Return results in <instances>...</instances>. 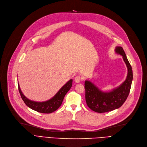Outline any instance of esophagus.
I'll return each instance as SVG.
<instances>
[{
	"mask_svg": "<svg viewBox=\"0 0 147 147\" xmlns=\"http://www.w3.org/2000/svg\"><path fill=\"white\" fill-rule=\"evenodd\" d=\"M81 76L80 75H78L76 76L75 78V81L76 82V83H79L80 82V81H81Z\"/></svg>",
	"mask_w": 147,
	"mask_h": 147,
	"instance_id": "esophagus-1",
	"label": "esophagus"
}]
</instances>
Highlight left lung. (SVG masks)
<instances>
[{"label":"left lung","instance_id":"8db88e82","mask_svg":"<svg viewBox=\"0 0 147 147\" xmlns=\"http://www.w3.org/2000/svg\"><path fill=\"white\" fill-rule=\"evenodd\" d=\"M115 52L122 56L127 68L126 80L121 85L110 91L104 92L91 81H85L86 102L89 108L97 113H105L120 107L127 99L130 92L133 80L131 65L122 47H116Z\"/></svg>","mask_w":147,"mask_h":147}]
</instances>
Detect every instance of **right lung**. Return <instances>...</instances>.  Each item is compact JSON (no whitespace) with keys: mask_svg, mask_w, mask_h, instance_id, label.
I'll list each match as a JSON object with an SVG mask.
<instances>
[{"mask_svg":"<svg viewBox=\"0 0 147 147\" xmlns=\"http://www.w3.org/2000/svg\"><path fill=\"white\" fill-rule=\"evenodd\" d=\"M18 85L21 97L24 102H25V104L28 107L41 113H52V112L56 111L60 106H61L65 95L72 87V80H70L68 82H67L63 87L59 90V91L56 94V95L47 101L43 102L34 101L28 99L22 94L18 83Z\"/></svg>","mask_w":147,"mask_h":147,"instance_id":"right-lung-1","label":"right lung"}]
</instances>
